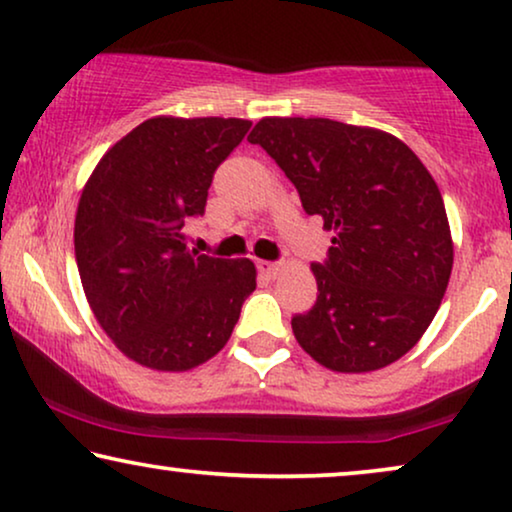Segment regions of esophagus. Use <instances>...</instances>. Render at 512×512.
<instances>
[{"instance_id":"esophagus-1","label":"esophagus","mask_w":512,"mask_h":512,"mask_svg":"<svg viewBox=\"0 0 512 512\" xmlns=\"http://www.w3.org/2000/svg\"><path fill=\"white\" fill-rule=\"evenodd\" d=\"M256 265H258V270H261L263 275H268V277H275L277 272L282 270V263H275V261H258Z\"/></svg>"}]
</instances>
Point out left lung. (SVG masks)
Instances as JSON below:
<instances>
[{
	"instance_id": "obj_1",
	"label": "left lung",
	"mask_w": 512,
	"mask_h": 512,
	"mask_svg": "<svg viewBox=\"0 0 512 512\" xmlns=\"http://www.w3.org/2000/svg\"><path fill=\"white\" fill-rule=\"evenodd\" d=\"M333 230L312 263L317 303L291 319L300 347L335 373L401 359L436 317L452 272L443 195L401 139L331 118H263L247 137Z\"/></svg>"
}]
</instances>
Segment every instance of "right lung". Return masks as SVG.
I'll list each match as a JSON object with an SVG mask.
<instances>
[{"label":"right lung","mask_w":512,"mask_h":512,"mask_svg":"<svg viewBox=\"0 0 512 512\" xmlns=\"http://www.w3.org/2000/svg\"><path fill=\"white\" fill-rule=\"evenodd\" d=\"M242 118H149L104 153L83 188L74 251L83 291L114 345L139 366L181 373L221 352L256 289L249 258L186 249Z\"/></svg>","instance_id":"obj_1"}]
</instances>
